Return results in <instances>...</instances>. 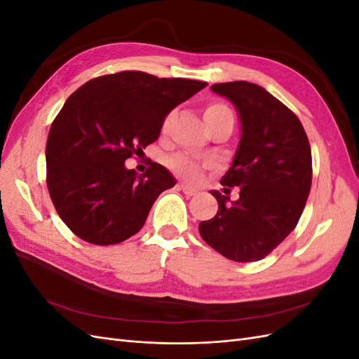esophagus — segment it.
I'll return each mask as SVG.
<instances>
[{"label":"esophagus","instance_id":"obj_1","mask_svg":"<svg viewBox=\"0 0 359 359\" xmlns=\"http://www.w3.org/2000/svg\"><path fill=\"white\" fill-rule=\"evenodd\" d=\"M180 190L186 194V196H194V194L198 193V190L196 189H193V187H189V186H186V184H180Z\"/></svg>","mask_w":359,"mask_h":359}]
</instances>
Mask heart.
Wrapping results in <instances>:
<instances>
[{"instance_id":"obj_1","label":"heart","mask_w":359,"mask_h":359,"mask_svg":"<svg viewBox=\"0 0 359 359\" xmlns=\"http://www.w3.org/2000/svg\"><path fill=\"white\" fill-rule=\"evenodd\" d=\"M203 118H205V123L208 127H211L214 124H220V123H229L233 126V121H235L232 109L223 102H211L210 104H206L203 109ZM166 124H168V119L165 121V126L163 127H166ZM168 166L173 172L180 173L181 177L187 178V180H196L199 175V170H201V163L198 160H194L193 157H190L189 154H184V153L169 157Z\"/></svg>"}]
</instances>
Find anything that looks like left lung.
Returning a JSON list of instances; mask_svg holds the SVG:
<instances>
[{"label": "left lung", "instance_id": "left-lung-1", "mask_svg": "<svg viewBox=\"0 0 359 359\" xmlns=\"http://www.w3.org/2000/svg\"><path fill=\"white\" fill-rule=\"evenodd\" d=\"M241 119V140L222 184L240 199L211 194L219 211L199 223L203 241L235 262L264 259L295 229L311 189V149L298 116L260 85L235 81L211 86ZM226 190L229 189H224Z\"/></svg>", "mask_w": 359, "mask_h": 359}]
</instances>
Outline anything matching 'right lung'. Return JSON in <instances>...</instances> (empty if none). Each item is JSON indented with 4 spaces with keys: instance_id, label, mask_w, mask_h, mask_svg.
<instances>
[{
    "instance_id": "1",
    "label": "right lung",
    "mask_w": 359,
    "mask_h": 359,
    "mask_svg": "<svg viewBox=\"0 0 359 359\" xmlns=\"http://www.w3.org/2000/svg\"><path fill=\"white\" fill-rule=\"evenodd\" d=\"M206 85L127 70L91 79L69 97L49 130L46 182L76 236L112 245L142 229L175 178L154 161L137 177L124 161L156 142L166 115Z\"/></svg>"
}]
</instances>
